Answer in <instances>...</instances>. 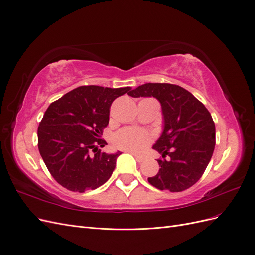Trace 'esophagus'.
<instances>
[{
    "label": "esophagus",
    "instance_id": "esophagus-1",
    "mask_svg": "<svg viewBox=\"0 0 255 255\" xmlns=\"http://www.w3.org/2000/svg\"><path fill=\"white\" fill-rule=\"evenodd\" d=\"M129 153L132 154V155H134V156H135V158H136V160L138 161V163H141V161H143V160H144V157H143V156L138 155V154H136V153H134V152H129Z\"/></svg>",
    "mask_w": 255,
    "mask_h": 255
}]
</instances>
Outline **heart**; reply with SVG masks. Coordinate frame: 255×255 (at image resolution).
I'll list each match as a JSON object with an SVG mask.
<instances>
[{
    "mask_svg": "<svg viewBox=\"0 0 255 255\" xmlns=\"http://www.w3.org/2000/svg\"><path fill=\"white\" fill-rule=\"evenodd\" d=\"M152 139V134L146 130L136 128H125L114 135L113 142L118 149L139 153L149 145Z\"/></svg>",
    "mask_w": 255,
    "mask_h": 255,
    "instance_id": "obj_1",
    "label": "heart"
}]
</instances>
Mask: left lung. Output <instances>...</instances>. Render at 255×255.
Wrapping results in <instances>:
<instances>
[{
    "mask_svg": "<svg viewBox=\"0 0 255 255\" xmlns=\"http://www.w3.org/2000/svg\"><path fill=\"white\" fill-rule=\"evenodd\" d=\"M128 95L156 98L163 111L164 129L153 145L163 159L157 160L160 168L148 177L149 183L172 192L191 187L204 173L215 149L216 129L210 112L188 90L173 84L146 83Z\"/></svg>",
    "mask_w": 255,
    "mask_h": 255,
    "instance_id": "1",
    "label": "left lung"
}]
</instances>
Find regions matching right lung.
Masks as SVG:
<instances>
[{"instance_id": "right-lung-1", "label": "right lung", "mask_w": 255, "mask_h": 255, "mask_svg": "<svg viewBox=\"0 0 255 255\" xmlns=\"http://www.w3.org/2000/svg\"><path fill=\"white\" fill-rule=\"evenodd\" d=\"M129 90L89 85L69 91L50 104L38 127V149L61 186L84 192L110 179L121 152L106 154L98 146L107 144L100 138L109 125L113 101Z\"/></svg>"}]
</instances>
